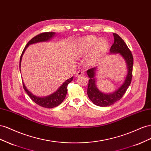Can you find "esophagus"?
<instances>
[{"label": "esophagus", "mask_w": 151, "mask_h": 151, "mask_svg": "<svg viewBox=\"0 0 151 151\" xmlns=\"http://www.w3.org/2000/svg\"><path fill=\"white\" fill-rule=\"evenodd\" d=\"M84 74H85L84 72L79 71L77 72V73L75 75V76L76 77H79V76H83Z\"/></svg>", "instance_id": "1"}]
</instances>
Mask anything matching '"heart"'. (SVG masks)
Listing matches in <instances>:
<instances>
[{
  "instance_id": "obj_1",
  "label": "heart",
  "mask_w": 151,
  "mask_h": 151,
  "mask_svg": "<svg viewBox=\"0 0 151 151\" xmlns=\"http://www.w3.org/2000/svg\"><path fill=\"white\" fill-rule=\"evenodd\" d=\"M108 42L105 39H101L95 36H87L80 38L75 44V54L78 57H85L92 52L89 55L87 61L88 66L96 63L102 54L108 48Z\"/></svg>"
}]
</instances>
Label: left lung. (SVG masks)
<instances>
[{"mask_svg": "<svg viewBox=\"0 0 151 151\" xmlns=\"http://www.w3.org/2000/svg\"><path fill=\"white\" fill-rule=\"evenodd\" d=\"M113 36L114 44L111 47L110 54H119L127 64L128 73L124 82L117 90L112 93H106L101 92L96 85L97 67L89 69L87 71V75L90 78L87 88L88 96L95 105L101 107L109 106L121 99L130 86L132 78L133 58L131 51L118 34L113 33Z\"/></svg>", "mask_w": 151, "mask_h": 151, "instance_id": "1", "label": "left lung"}]
</instances>
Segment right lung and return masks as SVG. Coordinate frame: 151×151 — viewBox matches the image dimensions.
<instances>
[{"instance_id": "right-lung-1", "label": "right lung", "mask_w": 151, "mask_h": 151, "mask_svg": "<svg viewBox=\"0 0 151 151\" xmlns=\"http://www.w3.org/2000/svg\"><path fill=\"white\" fill-rule=\"evenodd\" d=\"M55 35V32L42 33L39 34V35H37L35 37H33L28 42V44L25 46L23 52L21 55L20 61H19L20 71H21V59H22L23 55L27 47L29 45L36 44V43L49 41L51 38H52ZM73 80V76H72L70 78L66 80L62 84V85L60 86V87L56 90V91L54 92L53 93L49 95V96H45V97H38L35 96V95H33L29 90L27 89V87H26L23 81V88L26 91V92L28 93L29 97L31 98V99L33 102H35L37 104L43 107H45V108H53V107H57L59 104H61L62 102L64 100V99H65L66 96L67 91H68V88H67L68 85Z\"/></svg>"}]
</instances>
